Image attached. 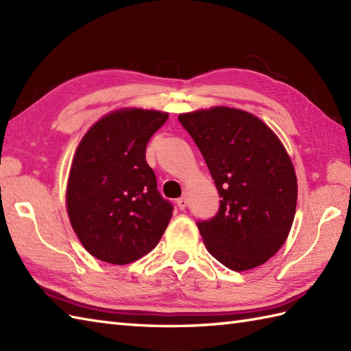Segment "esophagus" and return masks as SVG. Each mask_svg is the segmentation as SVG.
I'll use <instances>...</instances> for the list:
<instances>
[{
  "label": "esophagus",
  "instance_id": "34e87169",
  "mask_svg": "<svg viewBox=\"0 0 351 351\" xmlns=\"http://www.w3.org/2000/svg\"><path fill=\"white\" fill-rule=\"evenodd\" d=\"M176 204H178V206H180V210H185V208H187V204H189V199L182 196V197L176 200Z\"/></svg>",
  "mask_w": 351,
  "mask_h": 351
}]
</instances>
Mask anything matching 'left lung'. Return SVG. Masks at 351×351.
Segmentation results:
<instances>
[{
	"instance_id": "8db88e82",
	"label": "left lung",
	"mask_w": 351,
	"mask_h": 351,
	"mask_svg": "<svg viewBox=\"0 0 351 351\" xmlns=\"http://www.w3.org/2000/svg\"><path fill=\"white\" fill-rule=\"evenodd\" d=\"M178 119L221 197L217 215L197 223L206 250L234 271L263 265L287 241L295 215L297 176L285 146L244 110L219 106Z\"/></svg>"
}]
</instances>
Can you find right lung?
<instances>
[{"label":"right lung","mask_w":351,"mask_h":351,"mask_svg":"<svg viewBox=\"0 0 351 351\" xmlns=\"http://www.w3.org/2000/svg\"><path fill=\"white\" fill-rule=\"evenodd\" d=\"M169 113L136 107L102 116L81 138L66 187L73 232L92 256L125 265L147 255L173 206L156 190L146 145Z\"/></svg>","instance_id":"obj_1"}]
</instances>
